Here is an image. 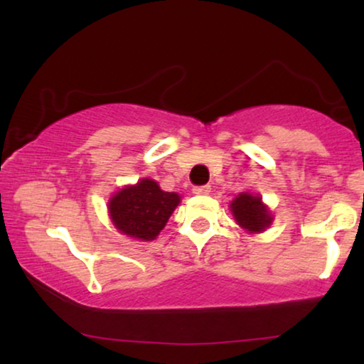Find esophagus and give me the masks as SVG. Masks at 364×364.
Wrapping results in <instances>:
<instances>
[{
	"instance_id": "esophagus-1",
	"label": "esophagus",
	"mask_w": 364,
	"mask_h": 364,
	"mask_svg": "<svg viewBox=\"0 0 364 364\" xmlns=\"http://www.w3.org/2000/svg\"><path fill=\"white\" fill-rule=\"evenodd\" d=\"M193 193L196 196H208L210 193V186H198V187H193Z\"/></svg>"
}]
</instances>
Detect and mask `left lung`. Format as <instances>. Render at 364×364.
<instances>
[{
    "label": "left lung",
    "mask_w": 364,
    "mask_h": 364,
    "mask_svg": "<svg viewBox=\"0 0 364 364\" xmlns=\"http://www.w3.org/2000/svg\"><path fill=\"white\" fill-rule=\"evenodd\" d=\"M230 210L238 225L248 233H260L272 225V213L258 196L248 192L238 193L230 203Z\"/></svg>",
    "instance_id": "obj_1"
}]
</instances>
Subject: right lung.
Here are the masks:
<instances>
[{
  "label": "right lung",
  "mask_w": 364,
  "mask_h": 364,
  "mask_svg": "<svg viewBox=\"0 0 364 364\" xmlns=\"http://www.w3.org/2000/svg\"><path fill=\"white\" fill-rule=\"evenodd\" d=\"M178 202V193L164 192L152 178H141L136 186H127L114 193L107 208L119 232L149 242L166 227Z\"/></svg>",
  "instance_id": "add662e5"
}]
</instances>
